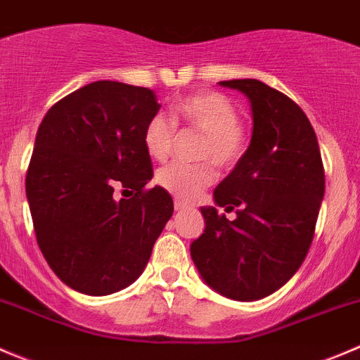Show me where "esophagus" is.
<instances>
[{
	"instance_id": "obj_1",
	"label": "esophagus",
	"mask_w": 360,
	"mask_h": 360,
	"mask_svg": "<svg viewBox=\"0 0 360 360\" xmlns=\"http://www.w3.org/2000/svg\"><path fill=\"white\" fill-rule=\"evenodd\" d=\"M175 210L176 212H184V210H188L187 202L180 201V199H175Z\"/></svg>"
}]
</instances>
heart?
<instances>
[{
	"label": "heart",
	"instance_id": "obj_1",
	"mask_svg": "<svg viewBox=\"0 0 360 360\" xmlns=\"http://www.w3.org/2000/svg\"><path fill=\"white\" fill-rule=\"evenodd\" d=\"M173 115L185 126L202 133L199 158L212 159L220 168H231L247 150V134L238 124L233 103L215 91H199L179 99ZM175 126L165 115H154L143 131V147L154 161H166L172 152ZM212 161L199 165H172L159 169L155 180L180 201H192L217 179Z\"/></svg>",
	"mask_w": 360,
	"mask_h": 360
}]
</instances>
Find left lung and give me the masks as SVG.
<instances>
[{
  "mask_svg": "<svg viewBox=\"0 0 360 360\" xmlns=\"http://www.w3.org/2000/svg\"><path fill=\"white\" fill-rule=\"evenodd\" d=\"M252 106V140L243 158L201 206L205 231L191 245L202 282L234 301L276 292L300 269L315 233L326 176L315 131L285 94L254 78L219 82ZM238 207L237 219L218 206Z\"/></svg>",
  "mask_w": 360,
  "mask_h": 360,
  "instance_id": "obj_1",
  "label": "left lung"
}]
</instances>
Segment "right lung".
I'll return each mask as SVG.
<instances>
[{"mask_svg":"<svg viewBox=\"0 0 360 360\" xmlns=\"http://www.w3.org/2000/svg\"><path fill=\"white\" fill-rule=\"evenodd\" d=\"M161 105L147 87L84 85L56 103L38 127L26 195L38 247L73 290L108 296L143 273L173 199L154 176L143 131ZM117 186L131 198L117 200Z\"/></svg>","mask_w":360,"mask_h":360,"instance_id":"obj_1","label":"right lung"}]
</instances>
